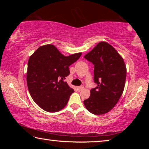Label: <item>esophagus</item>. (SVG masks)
I'll use <instances>...</instances> for the list:
<instances>
[{
	"mask_svg": "<svg viewBox=\"0 0 149 149\" xmlns=\"http://www.w3.org/2000/svg\"><path fill=\"white\" fill-rule=\"evenodd\" d=\"M84 88V85H81V86H79V87H77V89L78 91H81Z\"/></svg>",
	"mask_w": 149,
	"mask_h": 149,
	"instance_id": "1",
	"label": "esophagus"
}]
</instances>
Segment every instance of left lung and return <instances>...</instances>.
<instances>
[{"label":"left lung","instance_id":"obj_1","mask_svg":"<svg viewBox=\"0 0 149 149\" xmlns=\"http://www.w3.org/2000/svg\"><path fill=\"white\" fill-rule=\"evenodd\" d=\"M84 58L94 65V82L97 85L90 91L84 105L93 114H106L114 107L123 93L126 78L124 61L114 47L103 41Z\"/></svg>","mask_w":149,"mask_h":149}]
</instances>
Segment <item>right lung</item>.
I'll return each mask as SVG.
<instances>
[{
    "label": "right lung",
    "instance_id": "add662e5",
    "mask_svg": "<svg viewBox=\"0 0 149 149\" xmlns=\"http://www.w3.org/2000/svg\"><path fill=\"white\" fill-rule=\"evenodd\" d=\"M81 55L80 52L64 56L54 45H45L29 57L27 87L33 100L42 109L56 112L65 107L74 91L64 79L70 74L69 66Z\"/></svg>",
    "mask_w": 149,
    "mask_h": 149
}]
</instances>
